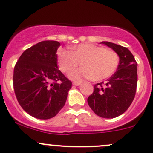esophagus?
Instances as JSON below:
<instances>
[{
  "instance_id": "34e87169",
  "label": "esophagus",
  "mask_w": 153,
  "mask_h": 153,
  "mask_svg": "<svg viewBox=\"0 0 153 153\" xmlns=\"http://www.w3.org/2000/svg\"><path fill=\"white\" fill-rule=\"evenodd\" d=\"M81 82H78V81H75V82H73V85L75 86H79L81 85Z\"/></svg>"
}]
</instances>
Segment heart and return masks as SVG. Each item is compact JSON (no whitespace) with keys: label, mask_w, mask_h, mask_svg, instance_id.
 I'll return each instance as SVG.
<instances>
[{"label":"heart","mask_w":153,"mask_h":153,"mask_svg":"<svg viewBox=\"0 0 153 153\" xmlns=\"http://www.w3.org/2000/svg\"><path fill=\"white\" fill-rule=\"evenodd\" d=\"M58 64L65 73L81 64L83 67L69 73V78L74 81L83 78L102 81L115 73L119 65V57L115 52L104 47L86 44L78 46L73 51H60Z\"/></svg>","instance_id":"heart-1"}]
</instances>
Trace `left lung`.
I'll return each mask as SVG.
<instances>
[{"mask_svg": "<svg viewBox=\"0 0 153 153\" xmlns=\"http://www.w3.org/2000/svg\"><path fill=\"white\" fill-rule=\"evenodd\" d=\"M119 56L117 71L106 82L96 84L87 98L91 109L98 116L113 118L126 112L132 104L136 92L138 74L135 58L127 48L102 41Z\"/></svg>", "mask_w": 153, "mask_h": 153, "instance_id": "1", "label": "left lung"}]
</instances>
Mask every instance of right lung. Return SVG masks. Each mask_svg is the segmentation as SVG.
<instances>
[{
  "mask_svg": "<svg viewBox=\"0 0 153 153\" xmlns=\"http://www.w3.org/2000/svg\"><path fill=\"white\" fill-rule=\"evenodd\" d=\"M55 41H44L26 49L14 68L13 87L25 112L38 119L55 117L65 105L72 81L59 70Z\"/></svg>",
  "mask_w": 153,
  "mask_h": 153,
  "instance_id": "right-lung-1",
  "label": "right lung"
}]
</instances>
